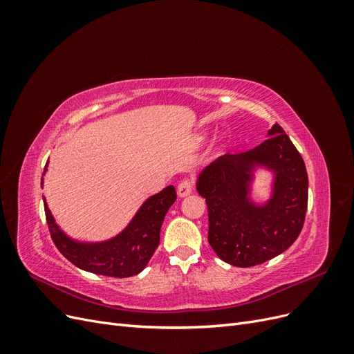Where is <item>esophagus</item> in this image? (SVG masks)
Wrapping results in <instances>:
<instances>
[{
    "label": "esophagus",
    "mask_w": 354,
    "mask_h": 354,
    "mask_svg": "<svg viewBox=\"0 0 354 354\" xmlns=\"http://www.w3.org/2000/svg\"><path fill=\"white\" fill-rule=\"evenodd\" d=\"M192 190H194V181L192 180H183L177 187V195L180 198H185L187 195L192 194Z\"/></svg>",
    "instance_id": "obj_1"
}]
</instances>
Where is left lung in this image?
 <instances>
[{
    "label": "left lung",
    "instance_id": "left-lung-1",
    "mask_svg": "<svg viewBox=\"0 0 354 354\" xmlns=\"http://www.w3.org/2000/svg\"><path fill=\"white\" fill-rule=\"evenodd\" d=\"M257 166L274 171L272 196L264 206L249 199ZM208 207V242L223 261L252 267L282 254L303 229L308 178L304 160L283 128L274 124L250 151L214 160L198 177Z\"/></svg>",
    "mask_w": 354,
    "mask_h": 354
}]
</instances>
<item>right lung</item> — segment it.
I'll use <instances>...</instances> for the list:
<instances>
[{"mask_svg":"<svg viewBox=\"0 0 354 354\" xmlns=\"http://www.w3.org/2000/svg\"><path fill=\"white\" fill-rule=\"evenodd\" d=\"M47 165L42 176L46 174ZM176 198L174 186H168L146 199L130 224L115 238L104 242H78L71 239L56 224L46 198L44 209L53 242L72 264L95 274L130 277L140 273L152 259L159 245L160 226Z\"/></svg>","mask_w":354,"mask_h":354,"instance_id":"right-lung-1","label":"right lung"}]
</instances>
